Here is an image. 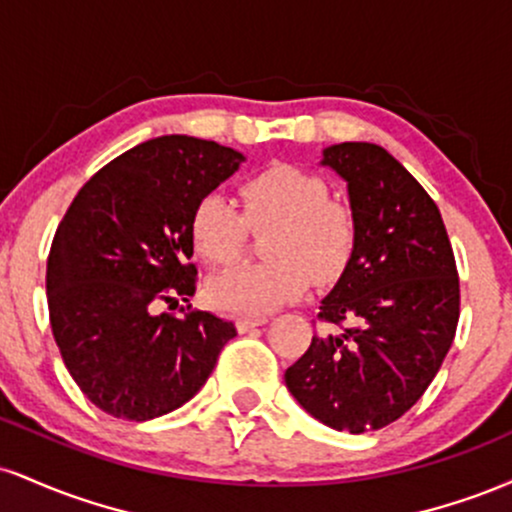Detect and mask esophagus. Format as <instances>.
Returning a JSON list of instances; mask_svg holds the SVG:
<instances>
[{"label": "esophagus", "mask_w": 512, "mask_h": 512, "mask_svg": "<svg viewBox=\"0 0 512 512\" xmlns=\"http://www.w3.org/2000/svg\"><path fill=\"white\" fill-rule=\"evenodd\" d=\"M267 317L264 315H243V317H238L236 320V325H238V330L240 332H248V330H252V327H260V325H267Z\"/></svg>", "instance_id": "1"}]
</instances>
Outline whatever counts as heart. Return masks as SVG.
<instances>
[{
  "mask_svg": "<svg viewBox=\"0 0 512 512\" xmlns=\"http://www.w3.org/2000/svg\"><path fill=\"white\" fill-rule=\"evenodd\" d=\"M243 207L207 195L192 211L190 233L199 255L226 264L243 248L248 223L272 226L264 255L269 262L238 264L209 281V301L221 310L264 315L317 286L337 281L351 260L356 223L351 209L327 197L325 180L293 166H272L243 182Z\"/></svg>",
  "mask_w": 512,
  "mask_h": 512,
  "instance_id": "heart-1",
  "label": "heart"
}]
</instances>
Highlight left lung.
<instances>
[{
    "instance_id": "8db88e82",
    "label": "left lung",
    "mask_w": 512,
    "mask_h": 512,
    "mask_svg": "<svg viewBox=\"0 0 512 512\" xmlns=\"http://www.w3.org/2000/svg\"><path fill=\"white\" fill-rule=\"evenodd\" d=\"M320 166L346 182L356 223L351 260L320 317L351 327L315 334L284 380L334 431H378L419 402L455 339V255L436 202L383 146L332 144Z\"/></svg>"
}]
</instances>
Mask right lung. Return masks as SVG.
<instances>
[{
  "mask_svg": "<svg viewBox=\"0 0 512 512\" xmlns=\"http://www.w3.org/2000/svg\"><path fill=\"white\" fill-rule=\"evenodd\" d=\"M240 151L166 134L98 170L74 197L48 257V308L64 366L105 414L149 421L202 390L236 325L185 320L161 303L197 291L192 211L245 163Z\"/></svg>",
  "mask_w": 512,
  "mask_h": 512,
  "instance_id": "add662e5",
  "label": "right lung"
}]
</instances>
